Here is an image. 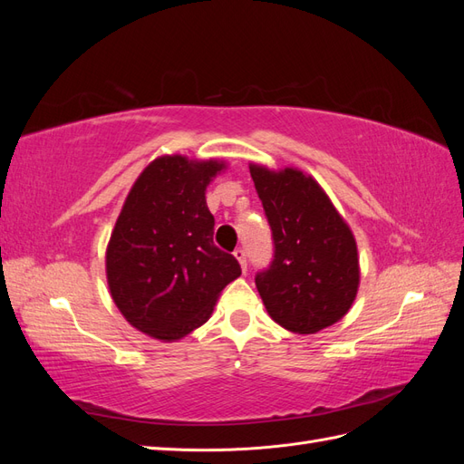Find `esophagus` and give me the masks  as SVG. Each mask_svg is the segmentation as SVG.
<instances>
[{
    "mask_svg": "<svg viewBox=\"0 0 464 464\" xmlns=\"http://www.w3.org/2000/svg\"><path fill=\"white\" fill-rule=\"evenodd\" d=\"M234 257L240 261V265H242V271L246 273L247 271V259H246V249H242V247H237L236 251H234Z\"/></svg>",
    "mask_w": 464,
    "mask_h": 464,
    "instance_id": "1",
    "label": "esophagus"
}]
</instances>
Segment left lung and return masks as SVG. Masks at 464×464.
<instances>
[{
  "mask_svg": "<svg viewBox=\"0 0 464 464\" xmlns=\"http://www.w3.org/2000/svg\"><path fill=\"white\" fill-rule=\"evenodd\" d=\"M249 174L273 236V259L256 286L278 325L314 334L344 317L356 298L354 236L314 178L256 164Z\"/></svg>",
  "mask_w": 464,
  "mask_h": 464,
  "instance_id": "1",
  "label": "left lung"
}]
</instances>
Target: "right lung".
<instances>
[{
	"label": "right lung",
	"instance_id": "obj_1",
	"mask_svg": "<svg viewBox=\"0 0 464 464\" xmlns=\"http://www.w3.org/2000/svg\"><path fill=\"white\" fill-rule=\"evenodd\" d=\"M224 164L162 157L137 178L106 251L118 310L154 339L178 341L201 327L220 290L242 275L215 246L205 189Z\"/></svg>",
	"mask_w": 464,
	"mask_h": 464
}]
</instances>
